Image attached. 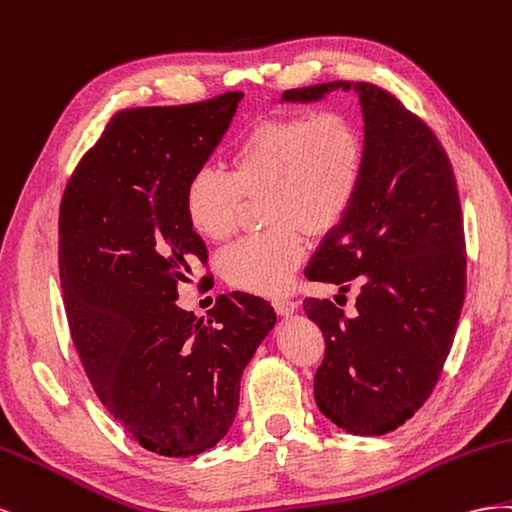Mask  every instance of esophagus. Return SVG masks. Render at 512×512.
I'll use <instances>...</instances> for the list:
<instances>
[{"mask_svg": "<svg viewBox=\"0 0 512 512\" xmlns=\"http://www.w3.org/2000/svg\"><path fill=\"white\" fill-rule=\"evenodd\" d=\"M272 306H274V311L281 315H291L294 311H298V302L289 300V298H276V300H272Z\"/></svg>", "mask_w": 512, "mask_h": 512, "instance_id": "obj_1", "label": "esophagus"}]
</instances>
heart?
<instances>
[{
  "mask_svg": "<svg viewBox=\"0 0 512 512\" xmlns=\"http://www.w3.org/2000/svg\"><path fill=\"white\" fill-rule=\"evenodd\" d=\"M367 145L360 124L343 111L283 115L242 137L229 173L197 169L184 188V214L195 233L225 242L238 229L244 199H261L270 227L223 253L225 279L261 296L287 291L304 257L302 229L324 236L352 210Z\"/></svg>",
  "mask_w": 512,
  "mask_h": 512,
  "instance_id": "1",
  "label": "heart"
}]
</instances>
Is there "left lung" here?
I'll list each match as a JSON object with an SVG mask.
<instances>
[{"instance_id": "left-lung-1", "label": "left lung", "mask_w": 512, "mask_h": 512, "mask_svg": "<svg viewBox=\"0 0 512 512\" xmlns=\"http://www.w3.org/2000/svg\"><path fill=\"white\" fill-rule=\"evenodd\" d=\"M334 90L360 98L367 163L352 210L304 274L341 291L358 283V298L354 317L330 300H304L326 343L313 390L321 414L343 431L384 435L431 397L455 339L465 300L463 212L444 145L384 87L330 81L287 90L283 100Z\"/></svg>"}]
</instances>
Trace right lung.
I'll return each instance as SVG.
<instances>
[{
    "label": "right lung",
    "instance_id": "1",
    "mask_svg": "<svg viewBox=\"0 0 512 512\" xmlns=\"http://www.w3.org/2000/svg\"><path fill=\"white\" fill-rule=\"evenodd\" d=\"M242 92L113 115L60 203V281L72 343L100 403L145 450L191 457L238 412L240 377L274 328L251 294L218 296L203 324L173 304L208 248L184 188L206 165Z\"/></svg>",
    "mask_w": 512,
    "mask_h": 512
}]
</instances>
